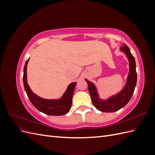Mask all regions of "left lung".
<instances>
[{
	"label": "left lung",
	"instance_id": "left-lung-1",
	"mask_svg": "<svg viewBox=\"0 0 155 155\" xmlns=\"http://www.w3.org/2000/svg\"><path fill=\"white\" fill-rule=\"evenodd\" d=\"M121 50L124 51L129 59L130 71L126 86L118 94L111 97L106 101L101 100L98 98V95L94 85L91 82H88H88V91L90 92L93 104L97 109L101 112H112L118 110L125 107L130 101V98L132 97L136 85H137V74L136 71V62L134 58L131 54L129 48L125 44L121 46Z\"/></svg>",
	"mask_w": 155,
	"mask_h": 155
}]
</instances>
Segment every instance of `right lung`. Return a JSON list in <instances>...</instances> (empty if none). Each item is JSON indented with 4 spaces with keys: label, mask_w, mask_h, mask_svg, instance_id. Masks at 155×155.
Listing matches in <instances>:
<instances>
[{
    "label": "right lung",
    "mask_w": 155,
    "mask_h": 155,
    "mask_svg": "<svg viewBox=\"0 0 155 155\" xmlns=\"http://www.w3.org/2000/svg\"><path fill=\"white\" fill-rule=\"evenodd\" d=\"M29 59L26 61L23 74V83L29 100L37 110L50 116H62L70 110L72 105V96L76 83H70L63 97L58 100H48L35 95L27 83L26 68Z\"/></svg>",
    "instance_id": "obj_1"
}]
</instances>
